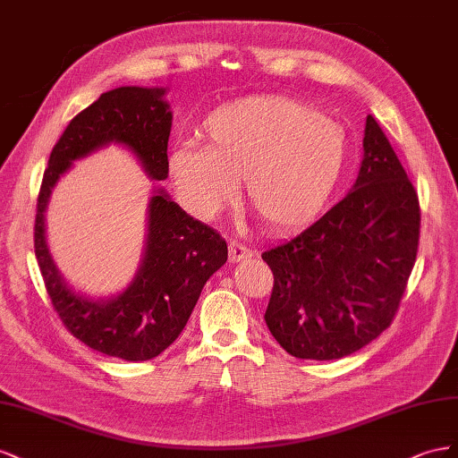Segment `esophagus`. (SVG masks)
<instances>
[{"mask_svg":"<svg viewBox=\"0 0 458 458\" xmlns=\"http://www.w3.org/2000/svg\"><path fill=\"white\" fill-rule=\"evenodd\" d=\"M228 255H230V263H240V260H245L250 259L253 255V251L250 250V247H245L243 243H238V242H230L228 245Z\"/></svg>","mask_w":458,"mask_h":458,"instance_id":"obj_1","label":"esophagus"}]
</instances>
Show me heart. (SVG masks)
Here are the masks:
<instances>
[{
    "instance_id": "obj_1",
    "label": "heart",
    "mask_w": 458,
    "mask_h": 458,
    "mask_svg": "<svg viewBox=\"0 0 458 458\" xmlns=\"http://www.w3.org/2000/svg\"><path fill=\"white\" fill-rule=\"evenodd\" d=\"M205 148L184 141L168 157L178 198L201 220L247 201L272 232L312 225L342 184L349 143L342 124L310 103L285 96H250L225 103L201 124Z\"/></svg>"
}]
</instances>
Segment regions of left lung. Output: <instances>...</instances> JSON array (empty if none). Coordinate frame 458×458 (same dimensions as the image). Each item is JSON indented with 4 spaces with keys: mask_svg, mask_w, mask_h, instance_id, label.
I'll use <instances>...</instances> for the list:
<instances>
[{
    "mask_svg": "<svg viewBox=\"0 0 458 458\" xmlns=\"http://www.w3.org/2000/svg\"><path fill=\"white\" fill-rule=\"evenodd\" d=\"M414 186L374 116H367L357 182L295 238L270 247L265 320L297 359L334 360L380 335L395 317L418 251Z\"/></svg>",
    "mask_w": 458,
    "mask_h": 458,
    "instance_id": "obj_1",
    "label": "left lung"
}]
</instances>
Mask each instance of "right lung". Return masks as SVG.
<instances>
[{
	"instance_id": "right-lung-1",
	"label": "right lung",
	"mask_w": 458,
	"mask_h": 458,
	"mask_svg": "<svg viewBox=\"0 0 458 458\" xmlns=\"http://www.w3.org/2000/svg\"><path fill=\"white\" fill-rule=\"evenodd\" d=\"M165 96L166 88L121 86L78 113L49 155L36 207V259L63 324L94 351L134 362L161 355L184 330L203 285L226 263V242L190 216L165 188L153 186L132 282L116 295L91 297L74 290L51 257L46 211L72 163L107 146L128 149L151 180H166L173 111Z\"/></svg>"
}]
</instances>
